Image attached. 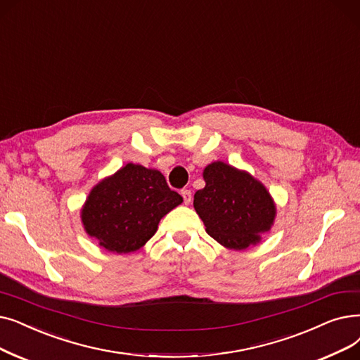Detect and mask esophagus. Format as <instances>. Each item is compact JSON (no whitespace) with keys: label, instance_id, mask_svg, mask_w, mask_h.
Here are the masks:
<instances>
[{"label":"esophagus","instance_id":"1","mask_svg":"<svg viewBox=\"0 0 360 360\" xmlns=\"http://www.w3.org/2000/svg\"><path fill=\"white\" fill-rule=\"evenodd\" d=\"M181 195H182V198H184V202H185V205H190L191 200H193L191 191H190V190H182V191H181Z\"/></svg>","mask_w":360,"mask_h":360}]
</instances>
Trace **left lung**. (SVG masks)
Here are the masks:
<instances>
[{
    "instance_id": "left-lung-1",
    "label": "left lung",
    "mask_w": 360,
    "mask_h": 360,
    "mask_svg": "<svg viewBox=\"0 0 360 360\" xmlns=\"http://www.w3.org/2000/svg\"><path fill=\"white\" fill-rule=\"evenodd\" d=\"M205 188L194 194V209L206 232L229 250H245L271 231L276 205L260 181L245 170L213 162L202 170Z\"/></svg>"
}]
</instances>
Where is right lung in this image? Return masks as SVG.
I'll return each instance as SVG.
<instances>
[{"instance_id": "obj_1", "label": "right lung", "mask_w": 360, "mask_h": 360, "mask_svg": "<svg viewBox=\"0 0 360 360\" xmlns=\"http://www.w3.org/2000/svg\"><path fill=\"white\" fill-rule=\"evenodd\" d=\"M182 201L162 172L128 163L89 191L81 221L100 247L127 255L141 248L158 231L160 219Z\"/></svg>"}]
</instances>
